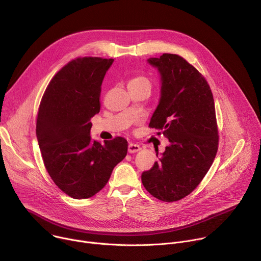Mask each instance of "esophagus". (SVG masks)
<instances>
[{"label": "esophagus", "mask_w": 261, "mask_h": 261, "mask_svg": "<svg viewBox=\"0 0 261 261\" xmlns=\"http://www.w3.org/2000/svg\"><path fill=\"white\" fill-rule=\"evenodd\" d=\"M138 151H140V146H139L138 144L132 143V142H130V143L128 144V152H129L130 154L136 153V152H138Z\"/></svg>", "instance_id": "1"}]
</instances>
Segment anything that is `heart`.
<instances>
[{"label":"heart","instance_id":"heart-1","mask_svg":"<svg viewBox=\"0 0 261 261\" xmlns=\"http://www.w3.org/2000/svg\"><path fill=\"white\" fill-rule=\"evenodd\" d=\"M128 87H146L148 89H151V82L145 76L138 75V76L132 77L129 81Z\"/></svg>","mask_w":261,"mask_h":261}]
</instances>
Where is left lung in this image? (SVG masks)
Here are the masks:
<instances>
[{"mask_svg":"<svg viewBox=\"0 0 261 261\" xmlns=\"http://www.w3.org/2000/svg\"><path fill=\"white\" fill-rule=\"evenodd\" d=\"M147 63L161 83L150 127L162 131L169 145L141 181L154 197L171 202L190 194L214 162L219 140L214 98L205 79L181 57L163 54Z\"/></svg>","mask_w":261,"mask_h":261,"instance_id":"obj_1","label":"left lung"}]
</instances>
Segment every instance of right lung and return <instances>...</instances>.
Returning a JSON list of instances; mask_svg holds the SVG:
<instances>
[{
  "label": "right lung",
  "instance_id": "add662e5",
  "mask_svg": "<svg viewBox=\"0 0 261 261\" xmlns=\"http://www.w3.org/2000/svg\"><path fill=\"white\" fill-rule=\"evenodd\" d=\"M114 59L79 58L47 86L37 116L36 135L47 172L75 199L94 196L127 155L123 137L93 140L91 119L100 111L101 85Z\"/></svg>",
  "mask_w": 261,
  "mask_h": 261
}]
</instances>
